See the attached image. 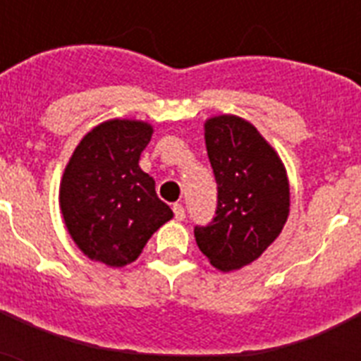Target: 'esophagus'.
I'll return each instance as SVG.
<instances>
[{"label":"esophagus","mask_w":361,"mask_h":361,"mask_svg":"<svg viewBox=\"0 0 361 361\" xmlns=\"http://www.w3.org/2000/svg\"><path fill=\"white\" fill-rule=\"evenodd\" d=\"M172 209H174L176 219H178V221L185 219V208H183L181 204H174V206H172Z\"/></svg>","instance_id":"1"}]
</instances>
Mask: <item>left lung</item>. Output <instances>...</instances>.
I'll return each mask as SVG.
<instances>
[{
	"label": "left lung",
	"instance_id": "obj_1",
	"mask_svg": "<svg viewBox=\"0 0 361 361\" xmlns=\"http://www.w3.org/2000/svg\"><path fill=\"white\" fill-rule=\"evenodd\" d=\"M204 138L217 209L209 225L195 226V238L215 268L234 271L257 260L283 231L290 212L288 178L277 152L238 116L209 118Z\"/></svg>",
	"mask_w": 361,
	"mask_h": 361
}]
</instances>
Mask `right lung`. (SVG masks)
I'll return each instance as SVG.
<instances>
[{
	"instance_id": "1",
	"label": "right lung",
	"mask_w": 361,
	"mask_h": 361,
	"mask_svg": "<svg viewBox=\"0 0 361 361\" xmlns=\"http://www.w3.org/2000/svg\"><path fill=\"white\" fill-rule=\"evenodd\" d=\"M152 135L146 121H104L82 138L65 166L59 208L71 238L92 260L112 268L135 262L153 232L174 217L138 166Z\"/></svg>"
}]
</instances>
